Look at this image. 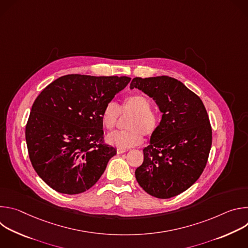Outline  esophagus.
I'll use <instances>...</instances> for the list:
<instances>
[{"mask_svg":"<svg viewBox=\"0 0 248 248\" xmlns=\"http://www.w3.org/2000/svg\"><path fill=\"white\" fill-rule=\"evenodd\" d=\"M127 150L126 149H122V148H117V153L118 154H123L124 152H126Z\"/></svg>","mask_w":248,"mask_h":248,"instance_id":"obj_1","label":"esophagus"}]
</instances>
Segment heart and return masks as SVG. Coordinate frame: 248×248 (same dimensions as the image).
I'll use <instances>...</instances> for the list:
<instances>
[{
    "label": "heart",
    "instance_id": "b5f03b06",
    "mask_svg": "<svg viewBox=\"0 0 248 248\" xmlns=\"http://www.w3.org/2000/svg\"><path fill=\"white\" fill-rule=\"evenodd\" d=\"M151 108L150 100L140 93L126 97L120 107L115 101L108 102L101 112L102 124L107 129L111 130L116 126L121 113L131 117L126 124L128 129L109 133L106 137L107 142L118 148L127 149L142 143L143 135L152 136L159 127L160 119Z\"/></svg>",
    "mask_w": 248,
    "mask_h": 248
}]
</instances>
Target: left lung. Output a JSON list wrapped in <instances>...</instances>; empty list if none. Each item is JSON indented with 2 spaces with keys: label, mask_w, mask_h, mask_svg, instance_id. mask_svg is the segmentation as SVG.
I'll return each instance as SVG.
<instances>
[{
  "label": "left lung",
  "mask_w": 248,
  "mask_h": 248,
  "mask_svg": "<svg viewBox=\"0 0 248 248\" xmlns=\"http://www.w3.org/2000/svg\"><path fill=\"white\" fill-rule=\"evenodd\" d=\"M130 88L153 98L163 113L150 144L143 149L136 181L154 197L179 195L199 179L208 161L212 127L203 102L180 80L166 76L135 78Z\"/></svg>",
  "instance_id": "left-lung-1"
}]
</instances>
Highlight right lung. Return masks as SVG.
Segmentation results:
<instances>
[{
	"mask_svg": "<svg viewBox=\"0 0 248 248\" xmlns=\"http://www.w3.org/2000/svg\"><path fill=\"white\" fill-rule=\"evenodd\" d=\"M129 81L127 77L67 75L35 99L25 139L35 171L51 188L78 194L101 178L117 153L104 142L101 112Z\"/></svg>",
	"mask_w": 248,
	"mask_h": 248,
	"instance_id": "right-lung-1",
	"label": "right lung"
}]
</instances>
